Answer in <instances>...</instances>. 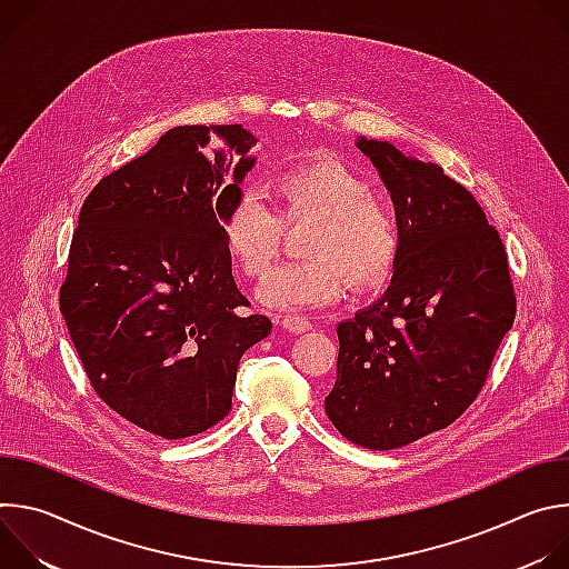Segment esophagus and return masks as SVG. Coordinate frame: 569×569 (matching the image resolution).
Returning a JSON list of instances; mask_svg holds the SVG:
<instances>
[{
	"mask_svg": "<svg viewBox=\"0 0 569 569\" xmlns=\"http://www.w3.org/2000/svg\"><path fill=\"white\" fill-rule=\"evenodd\" d=\"M281 327H283L288 333H295V336H299V333H306V331L310 329V321H308V317H299V315H286V317L281 319Z\"/></svg>",
	"mask_w": 569,
	"mask_h": 569,
	"instance_id": "esophagus-1",
	"label": "esophagus"
}]
</instances>
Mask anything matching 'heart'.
Listing matches in <instances>:
<instances>
[{"label": "heart", "mask_w": 569, "mask_h": 569, "mask_svg": "<svg viewBox=\"0 0 569 569\" xmlns=\"http://www.w3.org/2000/svg\"><path fill=\"white\" fill-rule=\"evenodd\" d=\"M268 193L272 211L257 198H242L224 218V242L242 274L270 272L283 246V222L312 220L306 240L310 261L277 270L259 288L272 308H321L340 299L349 283L371 290L385 283L400 254V220L371 196V184L345 161L315 154L277 173Z\"/></svg>", "instance_id": "b5f03b06"}]
</instances>
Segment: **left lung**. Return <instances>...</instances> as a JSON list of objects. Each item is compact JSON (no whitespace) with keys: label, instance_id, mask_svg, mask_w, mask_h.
Here are the masks:
<instances>
[{"label":"left lung","instance_id":"1","mask_svg":"<svg viewBox=\"0 0 569 569\" xmlns=\"http://www.w3.org/2000/svg\"><path fill=\"white\" fill-rule=\"evenodd\" d=\"M400 220L391 283L338 323V378L323 400L351 443L393 450L457 421L516 319L507 252L459 182L389 141L360 137Z\"/></svg>","mask_w":569,"mask_h":569}]
</instances>
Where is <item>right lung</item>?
Returning <instances> with one entry per match:
<instances>
[{
    "instance_id": "right-lung-1",
    "label": "right lung",
    "mask_w": 569,
    "mask_h": 569,
    "mask_svg": "<svg viewBox=\"0 0 569 569\" xmlns=\"http://www.w3.org/2000/svg\"><path fill=\"white\" fill-rule=\"evenodd\" d=\"M257 141L238 123L178 126L78 216L60 288L71 342L99 398L161 439L224 419L242 353L272 331L246 312L222 231Z\"/></svg>"
}]
</instances>
